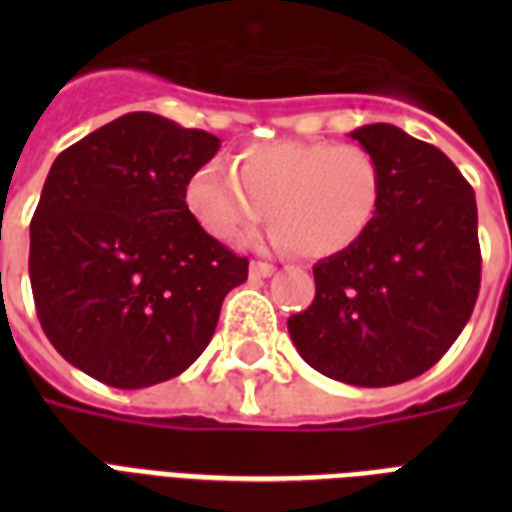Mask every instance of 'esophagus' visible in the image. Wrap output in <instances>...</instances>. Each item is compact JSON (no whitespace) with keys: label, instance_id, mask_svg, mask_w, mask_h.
I'll use <instances>...</instances> for the list:
<instances>
[{"label":"esophagus","instance_id":"1","mask_svg":"<svg viewBox=\"0 0 512 512\" xmlns=\"http://www.w3.org/2000/svg\"><path fill=\"white\" fill-rule=\"evenodd\" d=\"M273 271H276V268H273L271 263H260V260H252V263H249V276H252V279H268V276H273Z\"/></svg>","mask_w":512,"mask_h":512}]
</instances>
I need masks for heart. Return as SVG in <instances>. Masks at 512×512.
<instances>
[{"instance_id": "1", "label": "heart", "mask_w": 512, "mask_h": 512, "mask_svg": "<svg viewBox=\"0 0 512 512\" xmlns=\"http://www.w3.org/2000/svg\"><path fill=\"white\" fill-rule=\"evenodd\" d=\"M380 162L361 146L273 140L241 151L233 175L207 162L185 180V209L207 236L241 244L273 225L271 244L305 260H327L364 239L382 207Z\"/></svg>"}]
</instances>
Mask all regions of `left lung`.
I'll list each match as a JSON object with an SVG mask.
<instances>
[{
  "label": "left lung",
  "mask_w": 512,
  "mask_h": 512,
  "mask_svg": "<svg viewBox=\"0 0 512 512\" xmlns=\"http://www.w3.org/2000/svg\"><path fill=\"white\" fill-rule=\"evenodd\" d=\"M380 162V215L313 265L316 300L287 321L316 372L358 388L420 377L452 348L481 287L476 193L452 159L393 124L350 132Z\"/></svg>",
  "instance_id": "obj_1"
}]
</instances>
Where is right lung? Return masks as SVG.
<instances>
[{
    "label": "right lung",
    "instance_id": "obj_1",
    "mask_svg": "<svg viewBox=\"0 0 512 512\" xmlns=\"http://www.w3.org/2000/svg\"><path fill=\"white\" fill-rule=\"evenodd\" d=\"M220 140L159 114H124L52 162L31 220L36 316L68 364L111 388L172 380L247 281L185 209V180Z\"/></svg>",
    "mask_w": 512,
    "mask_h": 512
}]
</instances>
